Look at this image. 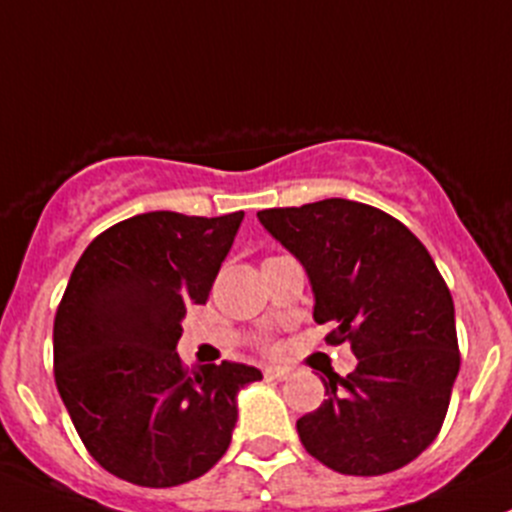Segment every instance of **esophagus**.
Segmentation results:
<instances>
[{
	"label": "esophagus",
	"mask_w": 512,
	"mask_h": 512,
	"mask_svg": "<svg viewBox=\"0 0 512 512\" xmlns=\"http://www.w3.org/2000/svg\"><path fill=\"white\" fill-rule=\"evenodd\" d=\"M289 376L287 366H265V379L270 381H282Z\"/></svg>",
	"instance_id": "34e87169"
}]
</instances>
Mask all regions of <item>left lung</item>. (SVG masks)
I'll use <instances>...</instances> for the list:
<instances>
[{
    "label": "left lung",
    "instance_id": "8db88e82",
    "mask_svg": "<svg viewBox=\"0 0 512 512\" xmlns=\"http://www.w3.org/2000/svg\"><path fill=\"white\" fill-rule=\"evenodd\" d=\"M304 267L314 322L349 342L352 374H327L322 406L297 421L309 456L344 476H381L438 436L461 366L456 309L421 240L391 215L344 198L257 213Z\"/></svg>",
    "mask_w": 512,
    "mask_h": 512
}]
</instances>
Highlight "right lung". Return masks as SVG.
<instances>
[{"label": "right lung", "mask_w": 512, "mask_h": 512, "mask_svg": "<svg viewBox=\"0 0 512 512\" xmlns=\"http://www.w3.org/2000/svg\"><path fill=\"white\" fill-rule=\"evenodd\" d=\"M242 218L133 215L71 272L54 319L56 389L98 466L128 483L170 488L208 473L232 441L237 394L262 379L237 361L185 369L175 352Z\"/></svg>", "instance_id": "obj_1"}]
</instances>
